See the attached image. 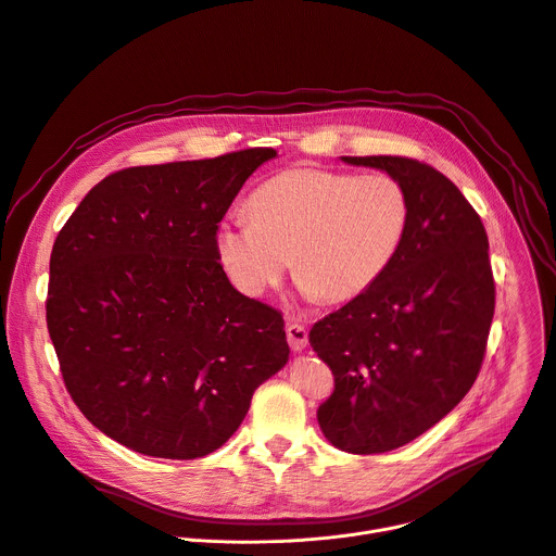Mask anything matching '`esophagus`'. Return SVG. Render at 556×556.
<instances>
[{"label": "esophagus", "mask_w": 556, "mask_h": 556, "mask_svg": "<svg viewBox=\"0 0 556 556\" xmlns=\"http://www.w3.org/2000/svg\"><path fill=\"white\" fill-rule=\"evenodd\" d=\"M286 337H288V343H290V348H292L294 352L304 350L306 343H308V332H306V328L301 326V324H296V321L286 326Z\"/></svg>", "instance_id": "34e87169"}]
</instances>
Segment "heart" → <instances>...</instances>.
Returning <instances> with one entry per match:
<instances>
[{"mask_svg":"<svg viewBox=\"0 0 556 556\" xmlns=\"http://www.w3.org/2000/svg\"><path fill=\"white\" fill-rule=\"evenodd\" d=\"M410 199L394 177L292 168L250 194V215H230L215 248L245 294L275 288L290 266L311 299L343 304L372 288L399 255Z\"/></svg>","mask_w":556,"mask_h":556,"instance_id":"obj_1","label":"heart"}]
</instances>
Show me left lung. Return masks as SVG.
Wrapping results in <instances>:
<instances>
[{
	"label": "left lung",
	"instance_id": "obj_1",
	"mask_svg": "<svg viewBox=\"0 0 556 556\" xmlns=\"http://www.w3.org/2000/svg\"><path fill=\"white\" fill-rule=\"evenodd\" d=\"M386 170L408 192L399 255L364 294L311 330L334 375L317 421L352 454L401 447L439 424L472 388L494 315L488 235L462 190L408 157H341Z\"/></svg>",
	"mask_w": 556,
	"mask_h": 556
}]
</instances>
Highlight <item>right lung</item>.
<instances>
[{
    "label": "right lung",
    "instance_id": "obj_1",
    "mask_svg": "<svg viewBox=\"0 0 556 556\" xmlns=\"http://www.w3.org/2000/svg\"><path fill=\"white\" fill-rule=\"evenodd\" d=\"M273 148L124 168L50 252L46 324L84 417L162 459L222 447L290 355L283 317L228 281L215 230Z\"/></svg>",
    "mask_w": 556,
    "mask_h": 556
}]
</instances>
